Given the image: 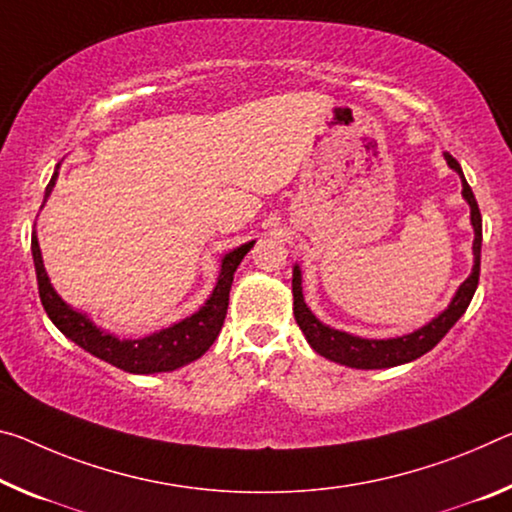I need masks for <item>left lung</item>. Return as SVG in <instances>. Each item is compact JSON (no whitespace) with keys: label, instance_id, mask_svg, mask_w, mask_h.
Returning <instances> with one entry per match:
<instances>
[{"label":"left lung","instance_id":"8db88e82","mask_svg":"<svg viewBox=\"0 0 512 512\" xmlns=\"http://www.w3.org/2000/svg\"><path fill=\"white\" fill-rule=\"evenodd\" d=\"M446 164H449L462 180V198L467 200L469 209H472V227H474V269L469 278L462 282L456 296L449 303V307L442 314H437L431 323L419 328L410 335L392 337V339H362L348 332L335 330L321 323L312 314L310 307L305 305L303 287H300V269L294 266V280H291V291H294V316L296 323L303 330V335L316 353L323 355L337 364H346L351 369H387L396 367V364H405L421 358V355L431 351L433 346L440 344V339L449 332L456 321L460 319L465 310L472 303L474 291L478 287V273H481V241H483V218L478 202L474 198L472 186L467 184L462 168L449 152H444Z\"/></svg>","mask_w":512,"mask_h":512}]
</instances>
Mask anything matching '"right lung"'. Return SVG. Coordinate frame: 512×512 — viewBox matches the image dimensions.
Here are the masks:
<instances>
[{"instance_id":"right-lung-1","label":"right lung","mask_w":512,"mask_h":512,"mask_svg":"<svg viewBox=\"0 0 512 512\" xmlns=\"http://www.w3.org/2000/svg\"><path fill=\"white\" fill-rule=\"evenodd\" d=\"M56 175L50 180L45 189V200L50 196ZM255 241L243 243V246L234 248L221 259V273H218V282L207 298V303L200 307L196 314L186 316L180 323H173L170 328L159 332H152L148 337L141 339H120L111 332L97 328L95 323L88 319L84 312L70 307L66 300L56 294L50 278H47L43 255H40L38 237L31 234V255H34L36 266V280H38V294L40 303H43L47 316L59 328L63 335L72 339L77 346L84 348L95 358L113 364V367L129 371V373H161V371H175L198 360L200 355L209 351L214 344L218 332L223 328L225 314H227V300H230V287L234 280V271L246 257Z\"/></svg>"}]
</instances>
